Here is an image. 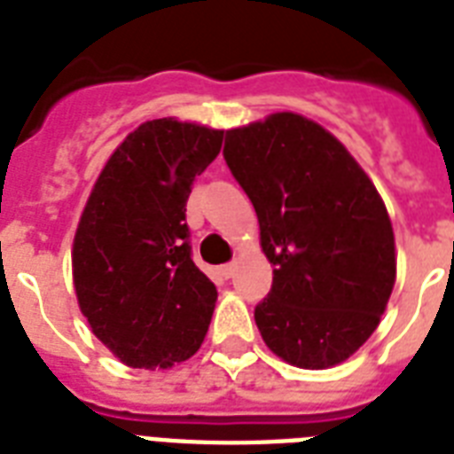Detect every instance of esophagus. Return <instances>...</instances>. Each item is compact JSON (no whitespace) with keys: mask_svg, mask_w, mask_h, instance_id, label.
Segmentation results:
<instances>
[{"mask_svg":"<svg viewBox=\"0 0 454 454\" xmlns=\"http://www.w3.org/2000/svg\"><path fill=\"white\" fill-rule=\"evenodd\" d=\"M219 273L221 278H231L235 273V263H223V266L219 269Z\"/></svg>","mask_w":454,"mask_h":454,"instance_id":"esophagus-1","label":"esophagus"}]
</instances>
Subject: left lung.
<instances>
[{
	"label": "left lung",
	"instance_id": "8db88e82",
	"mask_svg": "<svg viewBox=\"0 0 454 454\" xmlns=\"http://www.w3.org/2000/svg\"><path fill=\"white\" fill-rule=\"evenodd\" d=\"M223 157L273 263L254 320L290 365H339L377 330L395 283L394 228L360 164L313 120L276 113L226 131Z\"/></svg>",
	"mask_w": 454,
	"mask_h": 454
}]
</instances>
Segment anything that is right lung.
I'll return each mask as SVG.
<instances>
[{"instance_id": "right-lung-1", "label": "right lung", "mask_w": 454, "mask_h": 454, "mask_svg": "<svg viewBox=\"0 0 454 454\" xmlns=\"http://www.w3.org/2000/svg\"><path fill=\"white\" fill-rule=\"evenodd\" d=\"M223 131L144 122L94 184L73 245L77 301L91 332L129 367H171L205 341L216 287L192 263L185 202Z\"/></svg>"}]
</instances>
